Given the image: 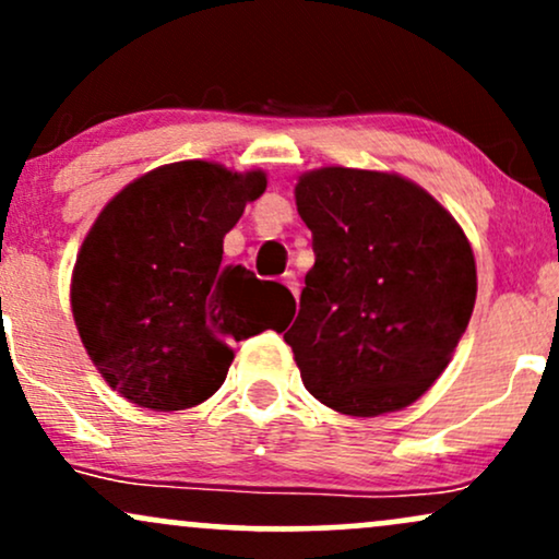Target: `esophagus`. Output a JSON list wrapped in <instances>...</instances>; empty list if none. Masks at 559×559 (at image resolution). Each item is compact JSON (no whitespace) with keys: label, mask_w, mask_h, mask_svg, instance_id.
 <instances>
[{"label":"esophagus","mask_w":559,"mask_h":559,"mask_svg":"<svg viewBox=\"0 0 559 559\" xmlns=\"http://www.w3.org/2000/svg\"><path fill=\"white\" fill-rule=\"evenodd\" d=\"M284 284H286L288 288H292L294 297H299V281H297V273H294V271L284 273Z\"/></svg>","instance_id":"34e87169"}]
</instances>
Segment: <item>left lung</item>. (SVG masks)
<instances>
[{"label":"left lung","mask_w":559,"mask_h":559,"mask_svg":"<svg viewBox=\"0 0 559 559\" xmlns=\"http://www.w3.org/2000/svg\"><path fill=\"white\" fill-rule=\"evenodd\" d=\"M294 194L316 252L284 333L301 381L357 418L407 407L444 373L473 316L463 228L394 173L320 168Z\"/></svg>","instance_id":"1"}]
</instances>
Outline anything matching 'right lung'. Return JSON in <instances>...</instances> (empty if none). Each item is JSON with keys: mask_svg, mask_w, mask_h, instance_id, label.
Returning <instances> with one entry per match:
<instances>
[{"mask_svg": "<svg viewBox=\"0 0 559 559\" xmlns=\"http://www.w3.org/2000/svg\"><path fill=\"white\" fill-rule=\"evenodd\" d=\"M265 186L260 170L186 159L128 183L96 217L70 305L96 370L128 402L194 407L226 381L230 344L294 312L286 286L223 265V236Z\"/></svg>", "mask_w": 559, "mask_h": 559, "instance_id": "obj_1", "label": "right lung"}]
</instances>
